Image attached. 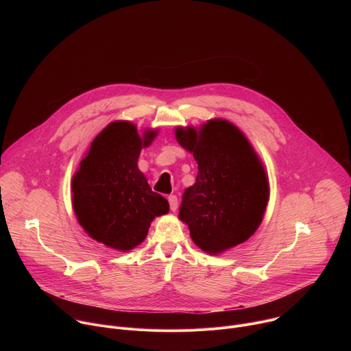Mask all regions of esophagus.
Returning a JSON list of instances; mask_svg holds the SVG:
<instances>
[{"instance_id":"34e87169","label":"esophagus","mask_w":351,"mask_h":351,"mask_svg":"<svg viewBox=\"0 0 351 351\" xmlns=\"http://www.w3.org/2000/svg\"><path fill=\"white\" fill-rule=\"evenodd\" d=\"M168 202H169V207H171V211H176L178 210V197L175 194H171L168 197Z\"/></svg>"}]
</instances>
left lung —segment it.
<instances>
[{
  "label": "left lung",
  "mask_w": 351,
  "mask_h": 351,
  "mask_svg": "<svg viewBox=\"0 0 351 351\" xmlns=\"http://www.w3.org/2000/svg\"><path fill=\"white\" fill-rule=\"evenodd\" d=\"M175 134L198 165L195 183L184 190L179 208L193 241L211 254L245 241L260 226L269 195L253 147L222 119L208 121L198 133L178 128Z\"/></svg>",
  "instance_id": "obj_1"
}]
</instances>
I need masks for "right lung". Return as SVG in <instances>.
<instances>
[{
  "label": "right lung",
  "instance_id": "right-lung-1",
  "mask_svg": "<svg viewBox=\"0 0 351 351\" xmlns=\"http://www.w3.org/2000/svg\"><path fill=\"white\" fill-rule=\"evenodd\" d=\"M157 130L143 137L130 122H112L91 143L72 180L73 210L79 223L97 241L121 252L134 248L149 223L169 211V203L147 183L137 168L141 147Z\"/></svg>",
  "mask_w": 351,
  "mask_h": 351
}]
</instances>
